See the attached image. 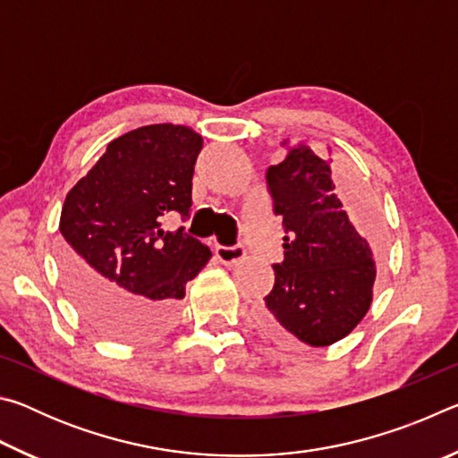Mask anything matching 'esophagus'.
I'll return each mask as SVG.
<instances>
[{
  "mask_svg": "<svg viewBox=\"0 0 458 458\" xmlns=\"http://www.w3.org/2000/svg\"><path fill=\"white\" fill-rule=\"evenodd\" d=\"M216 257L220 259L222 265L232 267V265H238V262H242L246 257V250L242 244H236V246H218L216 248Z\"/></svg>",
  "mask_w": 458,
  "mask_h": 458,
  "instance_id": "obj_1",
  "label": "esophagus"
}]
</instances>
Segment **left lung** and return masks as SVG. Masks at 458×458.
Returning a JSON list of instances; mask_svg holds the SVG:
<instances>
[{"mask_svg": "<svg viewBox=\"0 0 458 458\" xmlns=\"http://www.w3.org/2000/svg\"><path fill=\"white\" fill-rule=\"evenodd\" d=\"M267 183L275 214L283 216L284 260L273 265L275 286L260 321L291 344H335L368 313L379 252L347 218L329 161L307 143L289 147L281 164L267 169Z\"/></svg>", "mask_w": 458, "mask_h": 458, "instance_id": "left-lung-1", "label": "left lung"}]
</instances>
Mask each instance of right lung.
<instances>
[{"label":"right lung","mask_w":458,"mask_h":458,"mask_svg":"<svg viewBox=\"0 0 458 458\" xmlns=\"http://www.w3.org/2000/svg\"><path fill=\"white\" fill-rule=\"evenodd\" d=\"M204 139L183 125H147L113 139L68 191L60 214L62 273L76 307L106 337L139 341L175 319L185 283L212 259L198 238L161 230L188 218Z\"/></svg>","instance_id":"add662e5"}]
</instances>
